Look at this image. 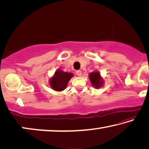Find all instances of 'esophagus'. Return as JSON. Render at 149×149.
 Listing matches in <instances>:
<instances>
[{"label": "esophagus", "mask_w": 149, "mask_h": 149, "mask_svg": "<svg viewBox=\"0 0 149 149\" xmlns=\"http://www.w3.org/2000/svg\"><path fill=\"white\" fill-rule=\"evenodd\" d=\"M76 73H77V75H78V76H81V75H82V72H81V70H77L76 71Z\"/></svg>", "instance_id": "1"}]
</instances>
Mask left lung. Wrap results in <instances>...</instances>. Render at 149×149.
Here are the masks:
<instances>
[{
    "label": "left lung",
    "instance_id": "left-lung-1",
    "mask_svg": "<svg viewBox=\"0 0 149 149\" xmlns=\"http://www.w3.org/2000/svg\"><path fill=\"white\" fill-rule=\"evenodd\" d=\"M89 79L92 85L95 88H100L103 84V79L101 78L100 74L98 72H91L89 74Z\"/></svg>",
    "mask_w": 149,
    "mask_h": 149
}]
</instances>
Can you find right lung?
Listing matches in <instances>:
<instances>
[{"instance_id": "obj_1", "label": "right lung", "mask_w": 149, "mask_h": 149, "mask_svg": "<svg viewBox=\"0 0 149 149\" xmlns=\"http://www.w3.org/2000/svg\"><path fill=\"white\" fill-rule=\"evenodd\" d=\"M72 76L73 74L72 73L58 70L56 71L54 76L50 79L49 85L53 89L57 91H60L65 89L68 81Z\"/></svg>"}]
</instances>
